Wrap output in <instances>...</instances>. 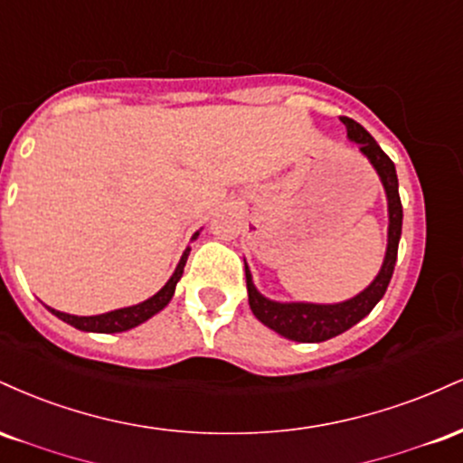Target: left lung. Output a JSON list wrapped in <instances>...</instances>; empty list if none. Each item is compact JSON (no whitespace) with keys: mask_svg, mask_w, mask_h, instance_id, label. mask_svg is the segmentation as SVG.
<instances>
[{"mask_svg":"<svg viewBox=\"0 0 463 463\" xmlns=\"http://www.w3.org/2000/svg\"><path fill=\"white\" fill-rule=\"evenodd\" d=\"M342 124L346 126L348 139L359 146V152L368 156L372 167L379 174L381 183L387 195V213H390V228H387V252L381 265V272L376 279L365 287L354 298L337 302V305H313V302H276L265 298L261 291L252 283L246 265V285H248V302L250 309L257 316L259 322L272 328L274 333L283 335L287 339L302 344L326 342L335 335L348 331L359 320H364L368 313L374 309L376 302L383 298L387 285H390L392 274H394L398 241H401L402 231V204L398 195V178L396 167L392 158L381 150V146L372 139V135L364 126L357 124L350 117H342Z\"/></svg>","mask_w":463,"mask_h":463,"instance_id":"obj_1","label":"left lung"}]
</instances>
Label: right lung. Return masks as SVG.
<instances>
[{
  "instance_id": "add662e5",
  "label": "right lung",
  "mask_w": 463,
  "mask_h": 463,
  "mask_svg": "<svg viewBox=\"0 0 463 463\" xmlns=\"http://www.w3.org/2000/svg\"><path fill=\"white\" fill-rule=\"evenodd\" d=\"M198 235H200V232H195V235L191 239H195ZM189 252H191V248L184 250L183 257H180V263L176 265V269H174L172 279L165 283L163 289L156 291L152 298L139 302V305H132V307H124V309H115V311L102 313V316H69V313L56 311V309H52V307H47V309L54 313L56 317H61L62 322L71 324L73 328H80V331H87V333H121V331H128V328H135V326H139L141 322L150 320L152 316H156L158 311L165 309V307L169 305L174 291H176V283L180 280V276H183V269H184V263H187Z\"/></svg>"
}]
</instances>
